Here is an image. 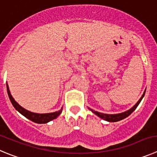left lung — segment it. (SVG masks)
<instances>
[{
    "label": "left lung",
    "instance_id": "1",
    "mask_svg": "<svg viewBox=\"0 0 157 157\" xmlns=\"http://www.w3.org/2000/svg\"><path fill=\"white\" fill-rule=\"evenodd\" d=\"M145 93H146V91H145L144 93L142 94V97L139 99V100L137 102V103L135 105L134 107H132V108H131L130 110H127V111H125V112H124V113H117V114H107V113H100V112L95 111V110H91V109H90V110H91L92 111L95 113V114H96L97 116H98V117H100V118L103 119V120L107 121H110V122L118 121H121V120H122V119H124L125 117H128L129 115H130L132 112L136 110V107H137L138 106H139V103H140L141 100H142V98H143V96H144V95H145Z\"/></svg>",
    "mask_w": 157,
    "mask_h": 157
}]
</instances>
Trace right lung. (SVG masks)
I'll return each instance as SVG.
<instances>
[{"instance_id":"obj_1","label":"right lung","mask_w":157,"mask_h":157,"mask_svg":"<svg viewBox=\"0 0 157 157\" xmlns=\"http://www.w3.org/2000/svg\"><path fill=\"white\" fill-rule=\"evenodd\" d=\"M7 91H8V96H9V99L11 100V103L14 106L15 109L19 112L20 113L25 116V117H27L28 119H29L32 121L36 122V123L38 124H45L47 122L50 121L55 119L57 116L61 114V111H62V109L60 110L59 111L54 112V113H33V112H30L29 110H25L23 107H21L15 100L12 97V96L10 93V90L8 89V86L7 84Z\"/></svg>"}]
</instances>
